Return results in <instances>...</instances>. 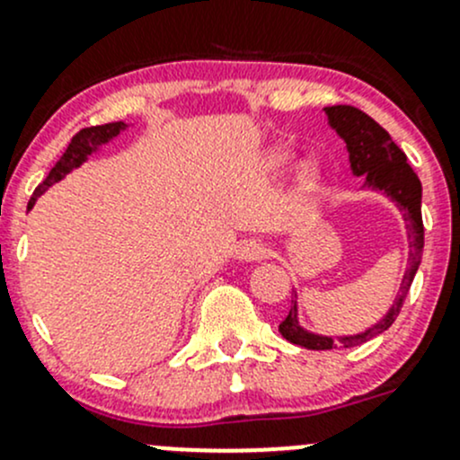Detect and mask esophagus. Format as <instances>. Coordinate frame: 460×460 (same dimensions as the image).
<instances>
[{
    "mask_svg": "<svg viewBox=\"0 0 460 460\" xmlns=\"http://www.w3.org/2000/svg\"><path fill=\"white\" fill-rule=\"evenodd\" d=\"M235 256L244 260V262H256V260H262L267 256V247L260 240H244L235 249Z\"/></svg>",
    "mask_w": 460,
    "mask_h": 460,
    "instance_id": "34e87169",
    "label": "esophagus"
}]
</instances>
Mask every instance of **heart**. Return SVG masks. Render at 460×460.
<instances>
[{
	"mask_svg": "<svg viewBox=\"0 0 460 460\" xmlns=\"http://www.w3.org/2000/svg\"><path fill=\"white\" fill-rule=\"evenodd\" d=\"M289 162H291L289 151H285V148H273V151H269L264 164H267L269 171H280L285 169ZM318 184H320V166L314 160L298 162V166H296V187H298L300 191H314Z\"/></svg>",
	"mask_w": 460,
	"mask_h": 460,
	"instance_id": "1",
	"label": "heart"
}]
</instances>
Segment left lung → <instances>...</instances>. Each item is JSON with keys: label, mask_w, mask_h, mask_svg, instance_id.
Here are the masks:
<instances>
[{"label": "left lung", "mask_w": 460, "mask_h": 460, "mask_svg": "<svg viewBox=\"0 0 460 460\" xmlns=\"http://www.w3.org/2000/svg\"><path fill=\"white\" fill-rule=\"evenodd\" d=\"M327 122L338 136L347 144L349 153L351 173L356 178L363 175L365 189L380 191L389 198L402 211L407 220V243H410V258H407L405 276L401 280V294L396 296L389 312L385 314L374 327L365 332L354 333V336H323V333L307 332L298 323V303L289 309V316L280 323V333L294 345L305 347V349H336V347H356L372 341L378 333L387 332L394 320L401 314L402 303L407 298L411 282H414L416 271H419L420 258H423L425 229L423 216H420V198H423V187H420L419 175L407 164V155L394 144L389 133L374 122L367 113L354 106H327Z\"/></svg>", "instance_id": "1"}]
</instances>
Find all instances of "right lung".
<instances>
[{"mask_svg": "<svg viewBox=\"0 0 460 460\" xmlns=\"http://www.w3.org/2000/svg\"><path fill=\"white\" fill-rule=\"evenodd\" d=\"M124 128H127V124L124 122H109V124H102V127L82 128L80 133H75L71 144H68V148L64 151V155L59 157L58 164L50 169V173L46 175L44 182L35 189V193H32V198L29 202V208L35 207L37 198H40L46 189L53 187V184L59 182L62 178H66L73 169H77V166L84 164V162L88 160V155H93V153H95L102 144H109L113 137H118Z\"/></svg>", "mask_w": 460, "mask_h": 460, "instance_id": "obj_1", "label": "right lung"}]
</instances>
